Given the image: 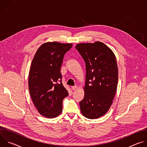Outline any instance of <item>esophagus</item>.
Here are the masks:
<instances>
[{
  "instance_id": "esophagus-1",
  "label": "esophagus",
  "mask_w": 147,
  "mask_h": 147,
  "mask_svg": "<svg viewBox=\"0 0 147 147\" xmlns=\"http://www.w3.org/2000/svg\"><path fill=\"white\" fill-rule=\"evenodd\" d=\"M77 88H78V86H73V87H71V89H72V90H76V89H77Z\"/></svg>"
}]
</instances>
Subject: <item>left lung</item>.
I'll return each instance as SVG.
<instances>
[{
	"instance_id": "8db88e82",
	"label": "left lung",
	"mask_w": 147,
	"mask_h": 147,
	"mask_svg": "<svg viewBox=\"0 0 147 147\" xmlns=\"http://www.w3.org/2000/svg\"><path fill=\"white\" fill-rule=\"evenodd\" d=\"M76 48L86 67L84 98L80 102L81 112L88 119H98L109 111L116 94L118 82L116 56L99 41L78 44Z\"/></svg>"
}]
</instances>
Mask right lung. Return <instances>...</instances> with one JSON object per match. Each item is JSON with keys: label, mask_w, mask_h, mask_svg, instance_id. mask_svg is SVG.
<instances>
[{"label": "right lung", "mask_w": 147, "mask_h": 147, "mask_svg": "<svg viewBox=\"0 0 147 147\" xmlns=\"http://www.w3.org/2000/svg\"><path fill=\"white\" fill-rule=\"evenodd\" d=\"M72 44L48 42L41 45L32 59L29 73L28 88L38 112L54 118L62 112V102L68 96L63 86L60 68L65 54Z\"/></svg>", "instance_id": "add662e5"}]
</instances>
